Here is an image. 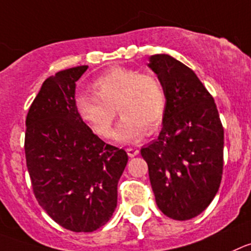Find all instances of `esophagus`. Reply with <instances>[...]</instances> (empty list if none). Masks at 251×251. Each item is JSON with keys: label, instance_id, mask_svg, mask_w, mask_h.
I'll return each instance as SVG.
<instances>
[{"label": "esophagus", "instance_id": "esophagus-1", "mask_svg": "<svg viewBox=\"0 0 251 251\" xmlns=\"http://www.w3.org/2000/svg\"><path fill=\"white\" fill-rule=\"evenodd\" d=\"M126 152H127V154L130 157H135V156L139 154L140 150L136 149V147H128V149H126Z\"/></svg>", "mask_w": 251, "mask_h": 251}]
</instances>
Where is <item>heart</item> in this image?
I'll return each mask as SVG.
<instances>
[{
	"label": "heart",
	"instance_id": "obj_1",
	"mask_svg": "<svg viewBox=\"0 0 251 251\" xmlns=\"http://www.w3.org/2000/svg\"><path fill=\"white\" fill-rule=\"evenodd\" d=\"M94 94H80L75 109L95 135L109 139L116 118L121 114L114 139L120 144L141 140L146 130H154L167 109L165 86L157 75L136 69L114 67L93 84Z\"/></svg>",
	"mask_w": 251,
	"mask_h": 251
}]
</instances>
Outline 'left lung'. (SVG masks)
Returning a JSON list of instances; mask_svg holds the SVG:
<instances>
[{
    "label": "left lung",
    "mask_w": 251,
    "mask_h": 251,
    "mask_svg": "<svg viewBox=\"0 0 251 251\" xmlns=\"http://www.w3.org/2000/svg\"><path fill=\"white\" fill-rule=\"evenodd\" d=\"M167 109L158 139L141 149L161 212L188 221L217 194L223 175L224 130L217 105L196 73L168 54L150 58Z\"/></svg>",
    "instance_id": "obj_1"
}]
</instances>
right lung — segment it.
Here are the masks:
<instances>
[{
  "label": "right lung",
  "mask_w": 251,
  "mask_h": 251,
  "mask_svg": "<svg viewBox=\"0 0 251 251\" xmlns=\"http://www.w3.org/2000/svg\"><path fill=\"white\" fill-rule=\"evenodd\" d=\"M86 69L69 68L46 79L25 119V161L34 196L53 221L76 233L109 222L128 160L76 111L75 83Z\"/></svg>",
  "instance_id": "obj_1"
}]
</instances>
